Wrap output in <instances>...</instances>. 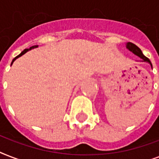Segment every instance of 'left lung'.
<instances>
[{
    "label": "left lung",
    "mask_w": 159,
    "mask_h": 159,
    "mask_svg": "<svg viewBox=\"0 0 159 159\" xmlns=\"http://www.w3.org/2000/svg\"><path fill=\"white\" fill-rule=\"evenodd\" d=\"M126 48H128L129 51H131L132 53H134V54L137 55V56H139V57H140V58H142V59H143V62H148V63L151 65V67H152V63H151L150 60L148 59V57H145V56L143 54L142 51H141V49L139 48L138 46H136L135 44H134L133 43L128 42V43H126Z\"/></svg>",
    "instance_id": "left-lung-1"
}]
</instances>
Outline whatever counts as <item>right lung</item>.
<instances>
[{
	"label": "right lung",
	"mask_w": 159,
	"mask_h": 159,
	"mask_svg": "<svg viewBox=\"0 0 159 159\" xmlns=\"http://www.w3.org/2000/svg\"><path fill=\"white\" fill-rule=\"evenodd\" d=\"M36 47H38V45L32 46V47H30V48H25V50L22 51V52H21V53L18 55V56H16V57H15V58H14L13 60H12V62H11V65H12V63H13V62H15V60H16V58H18V57H20V56H22V55H23V54H25V53L26 52H28L29 50H30V49H32V48H36Z\"/></svg>",
	"instance_id": "obj_1"
}]
</instances>
